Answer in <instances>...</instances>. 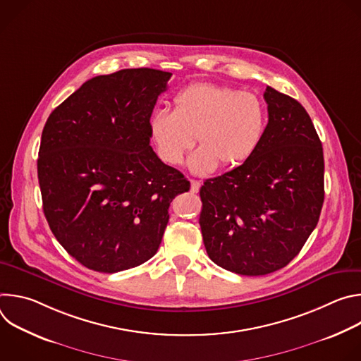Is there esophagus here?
Masks as SVG:
<instances>
[{
    "label": "esophagus",
    "mask_w": 361,
    "mask_h": 361,
    "mask_svg": "<svg viewBox=\"0 0 361 361\" xmlns=\"http://www.w3.org/2000/svg\"><path fill=\"white\" fill-rule=\"evenodd\" d=\"M200 187H201V183H200V181L191 180V191H192V192H198Z\"/></svg>",
    "instance_id": "obj_1"
}]
</instances>
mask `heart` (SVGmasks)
I'll return each mask as SVG.
<instances>
[{"mask_svg": "<svg viewBox=\"0 0 361 361\" xmlns=\"http://www.w3.org/2000/svg\"><path fill=\"white\" fill-rule=\"evenodd\" d=\"M173 111L157 109L148 118L149 140L159 159L180 164L195 141L188 160L197 174L235 169L248 161L263 142L269 124L264 101L251 91L213 82H195L173 98Z\"/></svg>", "mask_w": 361, "mask_h": 361, "instance_id": "obj_1", "label": "heart"}]
</instances>
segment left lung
I'll list each match as a JSON object with an SVG mask.
<instances>
[{"label": "left lung", "instance_id": "8db88e82", "mask_svg": "<svg viewBox=\"0 0 361 361\" xmlns=\"http://www.w3.org/2000/svg\"><path fill=\"white\" fill-rule=\"evenodd\" d=\"M264 99L269 124L259 149L200 188L205 250L241 276L286 267L316 228L324 201L323 147L310 116L271 87Z\"/></svg>", "mask_w": 361, "mask_h": 361}]
</instances>
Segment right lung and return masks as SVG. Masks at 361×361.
Here are the masks:
<instances>
[{"label": "right lung", "mask_w": 361, "mask_h": 361, "mask_svg": "<svg viewBox=\"0 0 361 361\" xmlns=\"http://www.w3.org/2000/svg\"><path fill=\"white\" fill-rule=\"evenodd\" d=\"M171 73L121 70L85 81L49 114L38 151L48 226L70 255L99 273L157 252L184 176L149 145L148 118Z\"/></svg>", "instance_id": "obj_1"}]
</instances>
